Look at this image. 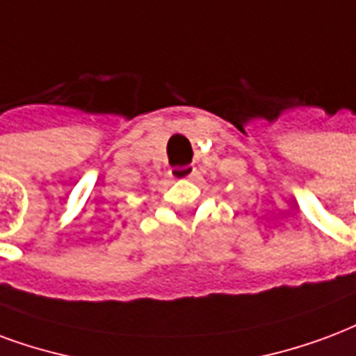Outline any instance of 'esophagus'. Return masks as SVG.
<instances>
[{"label":"esophagus","mask_w":356,"mask_h":356,"mask_svg":"<svg viewBox=\"0 0 356 356\" xmlns=\"http://www.w3.org/2000/svg\"><path fill=\"white\" fill-rule=\"evenodd\" d=\"M170 173H171V177H175V179H192L194 175H196V168H192V165L171 168Z\"/></svg>","instance_id":"1"}]
</instances>
